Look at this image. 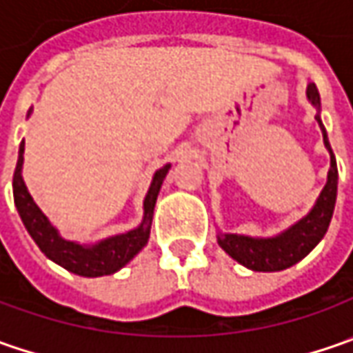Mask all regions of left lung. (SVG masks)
I'll use <instances>...</instances> for the list:
<instances>
[{
  "mask_svg": "<svg viewBox=\"0 0 353 353\" xmlns=\"http://www.w3.org/2000/svg\"><path fill=\"white\" fill-rule=\"evenodd\" d=\"M306 98L316 108V121L322 131L324 147L330 153L328 179H326V184L310 212L277 236L255 237L245 236V234L218 232V245L232 259H236L237 263L248 267L251 271L275 273V271H283V269H289L294 263H299L319 245L320 239L328 232V225L332 220L336 194H338V167H336V157H334L332 147L328 141V133H326L322 117H320V94L314 82L306 84Z\"/></svg>",
  "mask_w": 353,
  "mask_h": 353,
  "instance_id": "left-lung-1",
  "label": "left lung"
}]
</instances>
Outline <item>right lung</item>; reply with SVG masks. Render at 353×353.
<instances>
[{"label": "right lung", "mask_w": 353, "mask_h": 353, "mask_svg": "<svg viewBox=\"0 0 353 353\" xmlns=\"http://www.w3.org/2000/svg\"><path fill=\"white\" fill-rule=\"evenodd\" d=\"M31 116V110L27 117ZM23 153H25V141L19 145V157L17 167L13 172V198L15 208L19 212L21 222L39 250L47 255L50 261L64 267L66 271L80 275V277H103L114 275L147 245L149 234H151V222L155 212L157 196L163 186V181L170 169L169 165L161 167L153 174L151 186L143 200V220L141 224L125 234L105 237L96 243H78L72 239H64L57 225L50 224L43 210L34 204L33 196L27 190V184L23 181Z\"/></svg>", "instance_id": "1"}]
</instances>
